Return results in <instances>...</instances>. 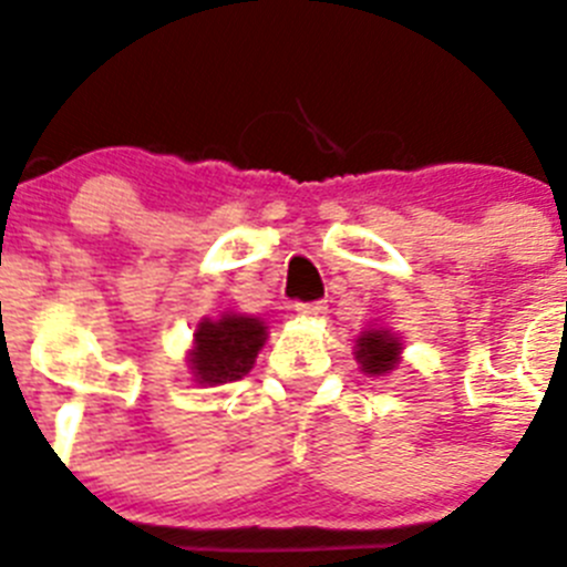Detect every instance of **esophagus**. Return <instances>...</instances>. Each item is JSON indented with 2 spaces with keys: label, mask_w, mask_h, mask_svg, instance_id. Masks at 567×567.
Here are the masks:
<instances>
[{
  "label": "esophagus",
  "mask_w": 567,
  "mask_h": 567,
  "mask_svg": "<svg viewBox=\"0 0 567 567\" xmlns=\"http://www.w3.org/2000/svg\"><path fill=\"white\" fill-rule=\"evenodd\" d=\"M296 312L301 318H321L327 307H323V301H307V305H296Z\"/></svg>",
  "instance_id": "34e87169"
}]
</instances>
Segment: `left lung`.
Wrapping results in <instances>:
<instances>
[{
	"instance_id": "left-lung-1",
	"label": "left lung",
	"mask_w": 567,
	"mask_h": 567,
	"mask_svg": "<svg viewBox=\"0 0 567 567\" xmlns=\"http://www.w3.org/2000/svg\"><path fill=\"white\" fill-rule=\"evenodd\" d=\"M401 343L393 332L388 329H365V332L357 338L354 357L360 362L362 373H371V377H384V373L393 371L399 365Z\"/></svg>"
}]
</instances>
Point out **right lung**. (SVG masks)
Returning a JSON list of instances; mask_svg holds the SVG:
<instances>
[{
  "mask_svg": "<svg viewBox=\"0 0 567 567\" xmlns=\"http://www.w3.org/2000/svg\"><path fill=\"white\" fill-rule=\"evenodd\" d=\"M260 318L224 312L221 318H205L194 332L190 373L199 384H224L246 377L266 343L268 332Z\"/></svg>",
  "mask_w": 567,
  "mask_h": 567,
  "instance_id": "add662e5",
  "label": "right lung"
}]
</instances>
